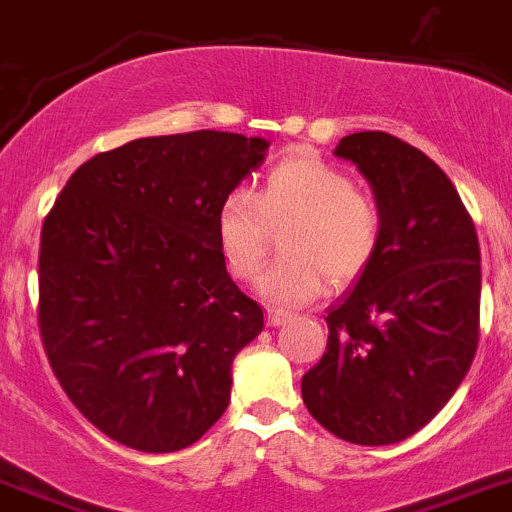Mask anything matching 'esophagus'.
Instances as JSON below:
<instances>
[{
  "mask_svg": "<svg viewBox=\"0 0 512 512\" xmlns=\"http://www.w3.org/2000/svg\"><path fill=\"white\" fill-rule=\"evenodd\" d=\"M290 312H285V310H277V307H267V325L270 327H280V325H285L287 320H290Z\"/></svg>",
  "mask_w": 512,
  "mask_h": 512,
  "instance_id": "1",
  "label": "esophagus"
}]
</instances>
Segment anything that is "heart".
I'll list each match as a JSON object with an SVG mask.
<instances>
[{"label": "heart", "mask_w": 512, "mask_h": 512, "mask_svg": "<svg viewBox=\"0 0 512 512\" xmlns=\"http://www.w3.org/2000/svg\"><path fill=\"white\" fill-rule=\"evenodd\" d=\"M285 257L260 277L272 305L297 307L315 300L330 277L350 285L365 275L382 245V212L340 167L312 152L282 157L255 197L230 190L217 207V242L232 275L255 280L275 235Z\"/></svg>", "instance_id": "heart-1"}]
</instances>
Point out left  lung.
<instances>
[{
	"label": "left lung",
	"mask_w": 512,
	"mask_h": 512,
	"mask_svg": "<svg viewBox=\"0 0 512 512\" xmlns=\"http://www.w3.org/2000/svg\"><path fill=\"white\" fill-rule=\"evenodd\" d=\"M335 155L370 182L382 245L327 312V350L302 377V400L347 443H400L443 410L478 350V232L453 182L418 147L355 132Z\"/></svg>",
	"instance_id": "obj_1"
}]
</instances>
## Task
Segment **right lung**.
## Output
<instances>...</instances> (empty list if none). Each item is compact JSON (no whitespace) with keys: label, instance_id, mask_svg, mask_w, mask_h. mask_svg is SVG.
<instances>
[{"label":"right lung","instance_id":"1","mask_svg":"<svg viewBox=\"0 0 512 512\" xmlns=\"http://www.w3.org/2000/svg\"><path fill=\"white\" fill-rule=\"evenodd\" d=\"M235 132L142 137L77 167L39 242V335L74 408L107 438L175 453L227 410L262 307L227 275L217 207L265 160Z\"/></svg>","mask_w":512,"mask_h":512}]
</instances>
